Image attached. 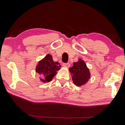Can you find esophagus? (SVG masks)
Returning <instances> with one entry per match:
<instances>
[{
	"label": "esophagus",
	"mask_w": 125,
	"mask_h": 125,
	"mask_svg": "<svg viewBox=\"0 0 125 125\" xmlns=\"http://www.w3.org/2000/svg\"><path fill=\"white\" fill-rule=\"evenodd\" d=\"M63 66L64 67H66V68H69L70 67V64H69V63H63Z\"/></svg>",
	"instance_id": "34e87169"
}]
</instances>
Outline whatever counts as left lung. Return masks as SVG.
I'll use <instances>...</instances> for the list:
<instances>
[{
  "instance_id": "8db88e82",
  "label": "left lung",
  "mask_w": 125,
  "mask_h": 125,
  "mask_svg": "<svg viewBox=\"0 0 125 125\" xmlns=\"http://www.w3.org/2000/svg\"><path fill=\"white\" fill-rule=\"evenodd\" d=\"M73 65L69 69L72 77L73 83L78 86L85 84L90 78L91 74L84 61L81 58L78 59L77 62H74Z\"/></svg>"
}]
</instances>
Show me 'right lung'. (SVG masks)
I'll list each match as a JSON object with an SVG mask.
<instances>
[{"label": "right lung", "mask_w": 125, "mask_h": 125, "mask_svg": "<svg viewBox=\"0 0 125 125\" xmlns=\"http://www.w3.org/2000/svg\"><path fill=\"white\" fill-rule=\"evenodd\" d=\"M61 69L60 64L54 62L52 55L47 54L43 59L38 62L36 71L39 74L40 80L43 83L50 82Z\"/></svg>", "instance_id": "obj_1"}]
</instances>
